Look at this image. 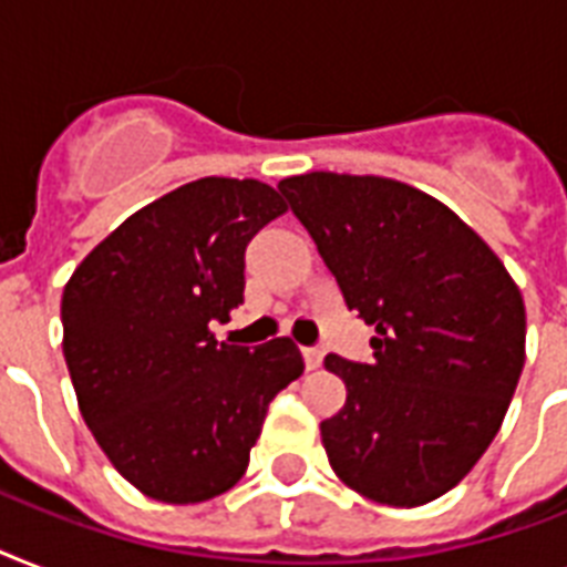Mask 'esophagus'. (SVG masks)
Segmentation results:
<instances>
[{
    "label": "esophagus",
    "instance_id": "obj_1",
    "mask_svg": "<svg viewBox=\"0 0 567 567\" xmlns=\"http://www.w3.org/2000/svg\"><path fill=\"white\" fill-rule=\"evenodd\" d=\"M302 362H306L309 371H318L320 362H323V350H320V347H306V350H302Z\"/></svg>",
    "mask_w": 567,
    "mask_h": 567
}]
</instances>
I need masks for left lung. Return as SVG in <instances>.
Instances as JSON below:
<instances>
[{
	"label": "left lung",
	"instance_id": "1",
	"mask_svg": "<svg viewBox=\"0 0 567 567\" xmlns=\"http://www.w3.org/2000/svg\"><path fill=\"white\" fill-rule=\"evenodd\" d=\"M373 362L327 355L347 400L320 423L347 488L385 506L447 494L501 430L527 359V309L509 270L435 196L385 179L315 171L279 182Z\"/></svg>",
	"mask_w": 567,
	"mask_h": 567
}]
</instances>
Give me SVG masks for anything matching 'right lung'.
<instances>
[{
  "mask_svg": "<svg viewBox=\"0 0 567 567\" xmlns=\"http://www.w3.org/2000/svg\"><path fill=\"white\" fill-rule=\"evenodd\" d=\"M285 212L265 182L205 176L126 217L64 285L61 347L79 412L153 501L229 492L270 400L300 379L291 338L249 350L212 332L244 302L247 244Z\"/></svg>",
  "mask_w": 567,
  "mask_h": 567,
  "instance_id": "1",
  "label": "right lung"
}]
</instances>
